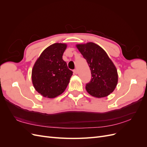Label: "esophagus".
I'll list each match as a JSON object with an SVG mask.
<instances>
[{"label": "esophagus", "mask_w": 147, "mask_h": 147, "mask_svg": "<svg viewBox=\"0 0 147 147\" xmlns=\"http://www.w3.org/2000/svg\"><path fill=\"white\" fill-rule=\"evenodd\" d=\"M73 72H74V74H78V70H77V69L74 70Z\"/></svg>", "instance_id": "obj_1"}]
</instances>
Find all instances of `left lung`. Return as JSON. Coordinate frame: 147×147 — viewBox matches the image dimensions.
Here are the masks:
<instances>
[{
	"instance_id": "left-lung-1",
	"label": "left lung",
	"mask_w": 147,
	"mask_h": 147,
	"mask_svg": "<svg viewBox=\"0 0 147 147\" xmlns=\"http://www.w3.org/2000/svg\"><path fill=\"white\" fill-rule=\"evenodd\" d=\"M90 67L91 81L86 84L90 95L100 98L109 96L116 88L118 73L116 67L106 52L92 42L76 45Z\"/></svg>"
}]
</instances>
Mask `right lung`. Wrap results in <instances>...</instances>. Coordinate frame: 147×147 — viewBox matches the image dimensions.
I'll return each mask as SVG.
<instances>
[{
	"label": "right lung",
	"mask_w": 147,
	"mask_h": 147,
	"mask_svg": "<svg viewBox=\"0 0 147 147\" xmlns=\"http://www.w3.org/2000/svg\"><path fill=\"white\" fill-rule=\"evenodd\" d=\"M65 43H56L47 47L35 62L32 70V81L39 94L54 98L63 93L73 72L69 69L63 55Z\"/></svg>",
	"instance_id": "right-lung-1"
}]
</instances>
